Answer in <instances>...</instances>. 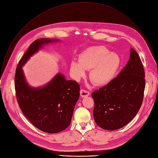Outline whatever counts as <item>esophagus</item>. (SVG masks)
<instances>
[{"label": "esophagus", "instance_id": "34e87169", "mask_svg": "<svg viewBox=\"0 0 158 158\" xmlns=\"http://www.w3.org/2000/svg\"><path fill=\"white\" fill-rule=\"evenodd\" d=\"M80 94H81V96L82 98H85L87 97L88 96H89V92L88 91H86L85 89H81L80 91Z\"/></svg>", "mask_w": 158, "mask_h": 158}]
</instances>
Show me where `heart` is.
I'll list each match as a JSON object with an SVG mask.
<instances>
[{
	"mask_svg": "<svg viewBox=\"0 0 158 158\" xmlns=\"http://www.w3.org/2000/svg\"><path fill=\"white\" fill-rule=\"evenodd\" d=\"M121 60L116 52H109L103 46L90 47L79 56V61L73 60L70 64L73 77L79 80L89 70L91 81L97 85H104L116 76Z\"/></svg>",
	"mask_w": 158,
	"mask_h": 158,
	"instance_id": "b5f03b06",
	"label": "heart"
}]
</instances>
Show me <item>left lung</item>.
Masks as SVG:
<instances>
[{"label":"left lung","mask_w":158,"mask_h":158,"mask_svg":"<svg viewBox=\"0 0 158 158\" xmlns=\"http://www.w3.org/2000/svg\"><path fill=\"white\" fill-rule=\"evenodd\" d=\"M144 77L141 59L131 48L130 59L118 76L92 93L94 101L93 116L99 127L116 130L136 116L143 103Z\"/></svg>","instance_id":"8db88e82"}]
</instances>
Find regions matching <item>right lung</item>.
Masks as SVG:
<instances>
[{
  "label": "right lung",
  "mask_w": 158,
  "mask_h": 158,
  "mask_svg": "<svg viewBox=\"0 0 158 158\" xmlns=\"http://www.w3.org/2000/svg\"><path fill=\"white\" fill-rule=\"evenodd\" d=\"M58 40L45 38L34 41L19 62L15 74L16 97L22 112L35 127L50 134L62 131L70 125L80 86L59 73L44 86L31 87L22 67L44 45Z\"/></svg>",
  "instance_id": "1"
}]
</instances>
